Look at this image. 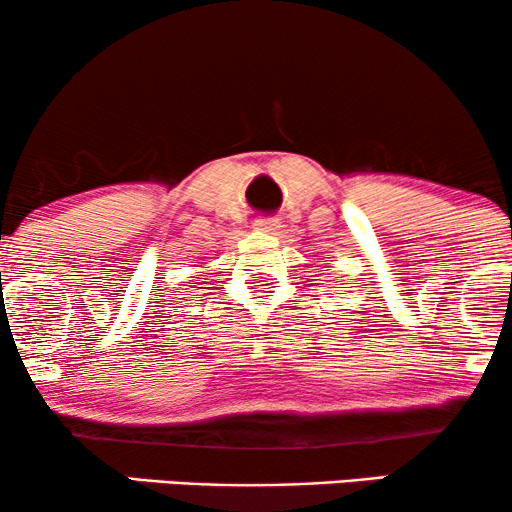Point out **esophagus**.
Wrapping results in <instances>:
<instances>
[{
    "mask_svg": "<svg viewBox=\"0 0 512 512\" xmlns=\"http://www.w3.org/2000/svg\"><path fill=\"white\" fill-rule=\"evenodd\" d=\"M254 225H256V230H261V232H275L277 227H280L277 218H273V216H258L254 220Z\"/></svg>",
    "mask_w": 512,
    "mask_h": 512,
    "instance_id": "esophagus-1",
    "label": "esophagus"
}]
</instances>
